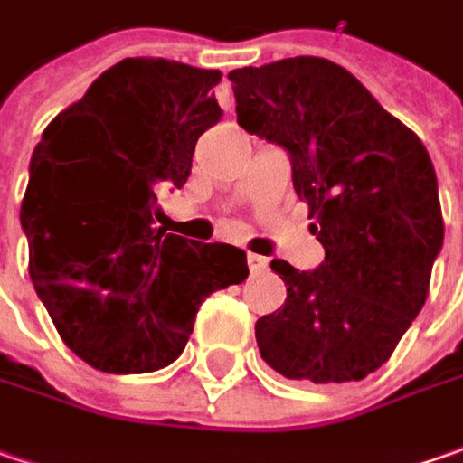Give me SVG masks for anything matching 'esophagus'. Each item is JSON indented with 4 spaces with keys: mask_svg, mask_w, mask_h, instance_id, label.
Here are the masks:
<instances>
[{
    "mask_svg": "<svg viewBox=\"0 0 463 463\" xmlns=\"http://www.w3.org/2000/svg\"><path fill=\"white\" fill-rule=\"evenodd\" d=\"M248 269H250V274H263L269 269V261L259 253H248Z\"/></svg>",
    "mask_w": 463,
    "mask_h": 463,
    "instance_id": "obj_1",
    "label": "esophagus"
}]
</instances>
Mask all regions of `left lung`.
I'll return each mask as SVG.
<instances>
[{
    "label": "left lung",
    "instance_id": "1",
    "mask_svg": "<svg viewBox=\"0 0 463 463\" xmlns=\"http://www.w3.org/2000/svg\"><path fill=\"white\" fill-rule=\"evenodd\" d=\"M238 125L292 158L315 271L281 259L284 307L256 323L261 359L287 379L359 382L390 359L425 305L443 246L439 182L407 125L327 58L297 56L228 73Z\"/></svg>",
    "mask_w": 463,
    "mask_h": 463
}]
</instances>
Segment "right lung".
Returning <instances> with one entry per match:
<instances>
[{
  "label": "right lung",
  "mask_w": 463,
  "mask_h": 463,
  "mask_svg": "<svg viewBox=\"0 0 463 463\" xmlns=\"http://www.w3.org/2000/svg\"><path fill=\"white\" fill-rule=\"evenodd\" d=\"M222 73L125 58L43 130L20 222L30 279L63 343L107 374L182 356L197 310L248 277L246 253L156 225V192L184 186L222 109Z\"/></svg>",
  "instance_id": "right-lung-1"
}]
</instances>
